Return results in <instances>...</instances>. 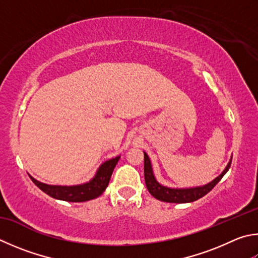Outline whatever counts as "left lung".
<instances>
[{"label":"left lung","instance_id":"left-lung-1","mask_svg":"<svg viewBox=\"0 0 258 258\" xmlns=\"http://www.w3.org/2000/svg\"><path fill=\"white\" fill-rule=\"evenodd\" d=\"M232 160V159H231ZM231 160L229 161L228 166L226 169L219 177L215 178L213 181L209 182L208 185L201 186V187H193V188H169V187L162 186L159 184L156 180V178L153 176L151 162H150V159L148 154L144 152V179H145V185H147V188L149 193L151 194L154 199L159 201H162V202H168V203H189L194 202V201L203 198L204 195H207L210 190H212L213 187L218 184V182L221 180V178L226 175V172L229 170L231 165Z\"/></svg>","mask_w":258,"mask_h":258}]
</instances>
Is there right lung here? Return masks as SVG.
Returning <instances> with one entry per match:
<instances>
[{
    "mask_svg": "<svg viewBox=\"0 0 258 258\" xmlns=\"http://www.w3.org/2000/svg\"><path fill=\"white\" fill-rule=\"evenodd\" d=\"M119 158L120 157H116L102 163L99 169H98L96 176L90 181L82 185L53 186L43 184V182L36 180L31 176L30 178L38 188L49 195L50 198L67 201V202H86V201L96 199L104 193L109 184L111 174H113L114 168L118 162Z\"/></svg>",
    "mask_w": 258,
    "mask_h": 258,
    "instance_id": "obj_1",
    "label": "right lung"
}]
</instances>
